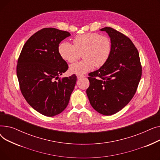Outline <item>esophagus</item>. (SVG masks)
I'll use <instances>...</instances> for the list:
<instances>
[{
    "label": "esophagus",
    "instance_id": "34e87169",
    "mask_svg": "<svg viewBox=\"0 0 160 160\" xmlns=\"http://www.w3.org/2000/svg\"><path fill=\"white\" fill-rule=\"evenodd\" d=\"M84 77H86V76L82 75V74H77V78H81Z\"/></svg>",
    "mask_w": 160,
    "mask_h": 160
}]
</instances>
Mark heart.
Returning <instances> with one entry per match:
<instances>
[{"instance_id": "1", "label": "heart", "mask_w": 160, "mask_h": 160, "mask_svg": "<svg viewBox=\"0 0 160 160\" xmlns=\"http://www.w3.org/2000/svg\"><path fill=\"white\" fill-rule=\"evenodd\" d=\"M58 52L64 60L72 63L79 58L82 52L83 60L70 65L72 74H83L94 68L103 66L110 58L112 52L111 39L96 32L78 35L73 39V45L63 41L59 45Z\"/></svg>"}]
</instances>
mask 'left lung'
<instances>
[{
	"label": "left lung",
	"mask_w": 160,
	"mask_h": 160,
	"mask_svg": "<svg viewBox=\"0 0 160 160\" xmlns=\"http://www.w3.org/2000/svg\"><path fill=\"white\" fill-rule=\"evenodd\" d=\"M100 30L110 36L112 52L103 66L89 73L86 93L97 112L112 115L121 110L135 95L142 66L138 50L128 37L111 27Z\"/></svg>",
	"instance_id": "obj_1"
}]
</instances>
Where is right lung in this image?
I'll list each match as a JSON object with an SVG mask.
<instances>
[{
  "label": "right lung",
  "instance_id": "right-lung-1",
  "mask_svg": "<svg viewBox=\"0 0 160 160\" xmlns=\"http://www.w3.org/2000/svg\"><path fill=\"white\" fill-rule=\"evenodd\" d=\"M70 33L44 28L24 45L17 64L21 93L41 114L53 117L62 113L69 102L77 76L61 78L69 67L58 52L60 42Z\"/></svg>",
  "mask_w": 160,
  "mask_h": 160
}]
</instances>
